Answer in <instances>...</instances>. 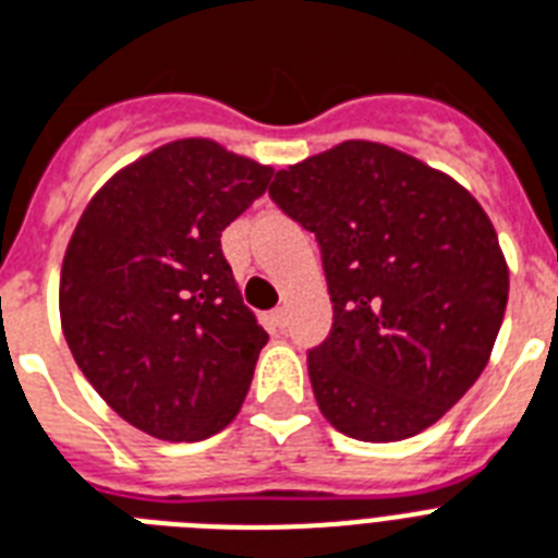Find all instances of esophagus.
Wrapping results in <instances>:
<instances>
[{
	"instance_id": "34e87169",
	"label": "esophagus",
	"mask_w": 558,
	"mask_h": 558,
	"mask_svg": "<svg viewBox=\"0 0 558 558\" xmlns=\"http://www.w3.org/2000/svg\"><path fill=\"white\" fill-rule=\"evenodd\" d=\"M271 324H275L278 330H283V327H287V310H283V306L271 310Z\"/></svg>"
}]
</instances>
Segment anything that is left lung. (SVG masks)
Segmentation results:
<instances>
[{
	"instance_id": "1",
	"label": "left lung",
	"mask_w": 558,
	"mask_h": 558,
	"mask_svg": "<svg viewBox=\"0 0 558 558\" xmlns=\"http://www.w3.org/2000/svg\"><path fill=\"white\" fill-rule=\"evenodd\" d=\"M269 196L322 248L332 327L306 353L322 414L365 442L437 423L489 362L510 292L475 196L376 142L278 170Z\"/></svg>"
}]
</instances>
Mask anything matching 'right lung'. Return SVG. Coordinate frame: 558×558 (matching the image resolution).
Here are the masks:
<instances>
[{
  "label": "right lung",
  "mask_w": 558,
  "mask_h": 558,
  "mask_svg": "<svg viewBox=\"0 0 558 558\" xmlns=\"http://www.w3.org/2000/svg\"><path fill=\"white\" fill-rule=\"evenodd\" d=\"M271 168L208 138L165 144L116 173L65 248L60 318L107 405L159 440L222 432L269 332L243 306L219 236Z\"/></svg>",
  "instance_id": "add662e5"
}]
</instances>
